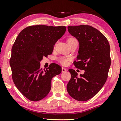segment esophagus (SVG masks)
I'll return each instance as SVG.
<instances>
[{
    "instance_id": "obj_1",
    "label": "esophagus",
    "mask_w": 121,
    "mask_h": 121,
    "mask_svg": "<svg viewBox=\"0 0 121 121\" xmlns=\"http://www.w3.org/2000/svg\"><path fill=\"white\" fill-rule=\"evenodd\" d=\"M67 70V69H66V68H62V69H61V72H62L63 73L66 72Z\"/></svg>"
}]
</instances>
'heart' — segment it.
Wrapping results in <instances>:
<instances>
[{
  "mask_svg": "<svg viewBox=\"0 0 121 121\" xmlns=\"http://www.w3.org/2000/svg\"><path fill=\"white\" fill-rule=\"evenodd\" d=\"M75 40H76V39H75V38L70 37L68 39L67 42L68 43H69L72 42H73V41H75ZM70 60V58L65 57H60L58 58V61L63 65H66L68 63V61H69Z\"/></svg>",
  "mask_w": 121,
  "mask_h": 121,
  "instance_id": "obj_1",
  "label": "heart"
}]
</instances>
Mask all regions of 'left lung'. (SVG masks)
Listing matches in <instances>:
<instances>
[{
    "label": "left lung",
    "instance_id": "8db88e82",
    "mask_svg": "<svg viewBox=\"0 0 121 121\" xmlns=\"http://www.w3.org/2000/svg\"><path fill=\"white\" fill-rule=\"evenodd\" d=\"M68 30L79 44L74 65L85 72L78 77L75 70H68L71 78L67 90L74 99L86 101L101 90L108 78L111 63L110 44L103 34L89 25L68 26Z\"/></svg>",
    "mask_w": 121,
    "mask_h": 121
}]
</instances>
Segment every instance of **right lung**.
Wrapping results in <instances>:
<instances>
[{
    "label": "right lung",
    "mask_w": 121,
    "mask_h": 121,
    "mask_svg": "<svg viewBox=\"0 0 121 121\" xmlns=\"http://www.w3.org/2000/svg\"><path fill=\"white\" fill-rule=\"evenodd\" d=\"M66 29L65 26H30L20 31L15 41L9 61L13 80L20 93L31 101L46 97L51 91L52 78L61 72L60 66L55 63L43 70L40 61L52 54Z\"/></svg>",
    "instance_id": "add662e5"
}]
</instances>
